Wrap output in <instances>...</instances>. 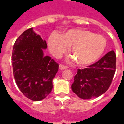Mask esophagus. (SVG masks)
<instances>
[{
    "instance_id": "1",
    "label": "esophagus",
    "mask_w": 124,
    "mask_h": 124,
    "mask_svg": "<svg viewBox=\"0 0 124 124\" xmlns=\"http://www.w3.org/2000/svg\"><path fill=\"white\" fill-rule=\"evenodd\" d=\"M59 68L60 69V70H65V69H67L68 66H64V65H63V64H60Z\"/></svg>"
}]
</instances>
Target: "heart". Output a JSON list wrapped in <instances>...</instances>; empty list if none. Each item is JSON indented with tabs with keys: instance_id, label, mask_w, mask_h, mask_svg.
<instances>
[{
	"instance_id": "obj_1",
	"label": "heart",
	"mask_w": 124,
	"mask_h": 124,
	"mask_svg": "<svg viewBox=\"0 0 124 124\" xmlns=\"http://www.w3.org/2000/svg\"><path fill=\"white\" fill-rule=\"evenodd\" d=\"M48 42L50 51L55 57L61 56L72 46L70 53L76 63L81 66L96 62L104 54L107 46L103 36L79 28L68 30L63 35L52 33Z\"/></svg>"
}]
</instances>
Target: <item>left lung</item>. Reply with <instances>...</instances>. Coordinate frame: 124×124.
<instances>
[{
	"mask_svg": "<svg viewBox=\"0 0 124 124\" xmlns=\"http://www.w3.org/2000/svg\"><path fill=\"white\" fill-rule=\"evenodd\" d=\"M116 56L114 50L108 52L93 64L78 69L72 90L82 99L101 96L108 90L116 72Z\"/></svg>",
	"mask_w": 124,
	"mask_h": 124,
	"instance_id": "1",
	"label": "left lung"
}]
</instances>
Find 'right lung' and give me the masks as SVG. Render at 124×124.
Here are the masks:
<instances>
[{
	"label": "right lung",
	"instance_id": "obj_1",
	"mask_svg": "<svg viewBox=\"0 0 124 124\" xmlns=\"http://www.w3.org/2000/svg\"><path fill=\"white\" fill-rule=\"evenodd\" d=\"M47 44L32 28L25 31L16 39L12 54L13 74L21 92L33 101L45 98L52 90V80L59 65L43 49Z\"/></svg>",
	"mask_w": 124,
	"mask_h": 124
}]
</instances>
